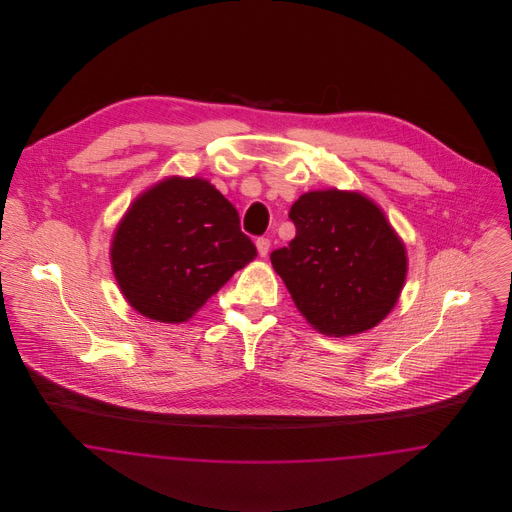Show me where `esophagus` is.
<instances>
[{
    "label": "esophagus",
    "mask_w": 512,
    "mask_h": 512,
    "mask_svg": "<svg viewBox=\"0 0 512 512\" xmlns=\"http://www.w3.org/2000/svg\"><path fill=\"white\" fill-rule=\"evenodd\" d=\"M255 245H257L259 255H261V257H265L268 253V249H270V240H268V238H257Z\"/></svg>",
    "instance_id": "34e87169"
}]
</instances>
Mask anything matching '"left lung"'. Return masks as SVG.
<instances>
[{
	"label": "left lung",
	"mask_w": 512,
	"mask_h": 512,
	"mask_svg": "<svg viewBox=\"0 0 512 512\" xmlns=\"http://www.w3.org/2000/svg\"><path fill=\"white\" fill-rule=\"evenodd\" d=\"M295 238L270 263L299 313L326 336L374 328L397 303L407 253L382 209L357 192L318 190L290 209Z\"/></svg>",
	"instance_id": "obj_1"
}]
</instances>
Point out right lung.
Masks as SVG:
<instances>
[{
    "mask_svg": "<svg viewBox=\"0 0 512 512\" xmlns=\"http://www.w3.org/2000/svg\"><path fill=\"white\" fill-rule=\"evenodd\" d=\"M257 257L240 215L203 178L171 176L121 220L111 265L126 301L157 322H186Z\"/></svg>",
    "mask_w": 512,
    "mask_h": 512,
    "instance_id": "1",
    "label": "right lung"
}]
</instances>
